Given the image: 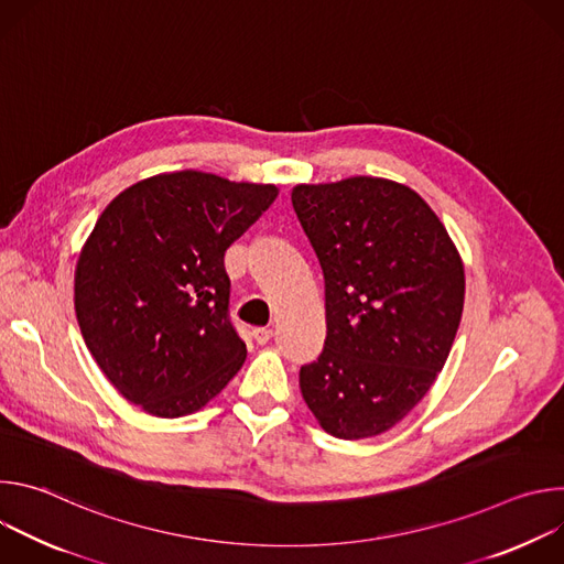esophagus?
Wrapping results in <instances>:
<instances>
[{"label": "esophagus", "mask_w": 564, "mask_h": 564, "mask_svg": "<svg viewBox=\"0 0 564 564\" xmlns=\"http://www.w3.org/2000/svg\"><path fill=\"white\" fill-rule=\"evenodd\" d=\"M252 335H254L257 344H261V346H263V344H268V341L272 339V335H274V333H272V328H254V333H252Z\"/></svg>", "instance_id": "obj_1"}]
</instances>
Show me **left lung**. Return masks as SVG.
Instances as JSON below:
<instances>
[{"mask_svg": "<svg viewBox=\"0 0 564 564\" xmlns=\"http://www.w3.org/2000/svg\"><path fill=\"white\" fill-rule=\"evenodd\" d=\"M294 212L326 283V344L299 372L316 424L366 440L404 420L444 368L464 307V263L411 187L375 176L301 183Z\"/></svg>", "mask_w": 564, "mask_h": 564, "instance_id": "obj_1", "label": "left lung"}]
</instances>
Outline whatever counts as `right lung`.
I'll return each instance as SVG.
<instances>
[{
  "label": "right lung",
  "mask_w": 564,
  "mask_h": 564,
  "mask_svg": "<svg viewBox=\"0 0 564 564\" xmlns=\"http://www.w3.org/2000/svg\"><path fill=\"white\" fill-rule=\"evenodd\" d=\"M276 196L270 183L183 170L133 183L100 214L75 265V316L105 377L140 411L192 415L243 366L223 259Z\"/></svg>",
  "instance_id": "right-lung-1"
}]
</instances>
